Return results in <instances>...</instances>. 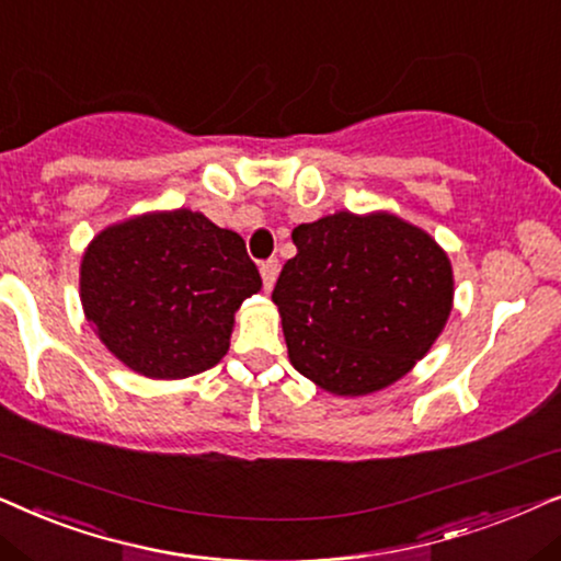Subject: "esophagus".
<instances>
[{"label": "esophagus", "instance_id": "esophagus-1", "mask_svg": "<svg viewBox=\"0 0 561 561\" xmlns=\"http://www.w3.org/2000/svg\"><path fill=\"white\" fill-rule=\"evenodd\" d=\"M261 279H264V289L268 293V289L274 287V282H276V274H279V261L276 259H268V261H264V264H261Z\"/></svg>", "mask_w": 561, "mask_h": 561}]
</instances>
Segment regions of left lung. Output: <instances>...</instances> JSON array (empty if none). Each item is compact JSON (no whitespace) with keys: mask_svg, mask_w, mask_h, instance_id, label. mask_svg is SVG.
Segmentation results:
<instances>
[{"mask_svg":"<svg viewBox=\"0 0 561 561\" xmlns=\"http://www.w3.org/2000/svg\"><path fill=\"white\" fill-rule=\"evenodd\" d=\"M293 243L272 300L302 377L362 398L428 354L454 308L451 261L436 238L387 210H341L297 226Z\"/></svg>","mask_w":561,"mask_h":561,"instance_id":"obj_1","label":"left lung"}]
</instances>
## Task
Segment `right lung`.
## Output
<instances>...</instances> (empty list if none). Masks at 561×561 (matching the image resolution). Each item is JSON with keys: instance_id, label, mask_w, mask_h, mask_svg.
<instances>
[{"instance_id": "add662e5", "label": "right lung", "mask_w": 561, "mask_h": 561, "mask_svg": "<svg viewBox=\"0 0 561 561\" xmlns=\"http://www.w3.org/2000/svg\"><path fill=\"white\" fill-rule=\"evenodd\" d=\"M259 289L243 238L186 207L107 226L79 268L89 325L112 356L151 379L215 367L230 348L238 308Z\"/></svg>"}]
</instances>
